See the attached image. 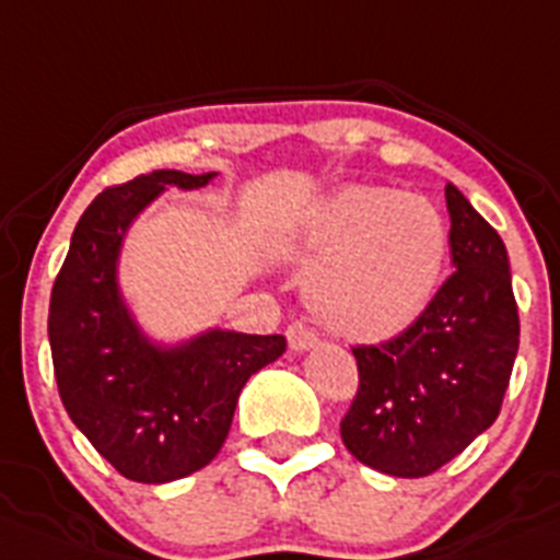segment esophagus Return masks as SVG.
I'll list each match as a JSON object with an SVG mask.
<instances>
[{"label": "esophagus", "instance_id": "obj_1", "mask_svg": "<svg viewBox=\"0 0 560 560\" xmlns=\"http://www.w3.org/2000/svg\"><path fill=\"white\" fill-rule=\"evenodd\" d=\"M285 338H289L291 351H307L318 343L316 332L311 327H305L302 322H294L289 329H285Z\"/></svg>", "mask_w": 560, "mask_h": 560}]
</instances>
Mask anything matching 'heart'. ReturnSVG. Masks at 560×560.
<instances>
[{
    "instance_id": "1",
    "label": "heart",
    "mask_w": 560,
    "mask_h": 560,
    "mask_svg": "<svg viewBox=\"0 0 560 560\" xmlns=\"http://www.w3.org/2000/svg\"><path fill=\"white\" fill-rule=\"evenodd\" d=\"M451 233L431 200L390 186L351 184L327 197L294 244L313 316L340 338H398L434 302Z\"/></svg>"
}]
</instances>
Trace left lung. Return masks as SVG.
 <instances>
[{
	"label": "left lung",
	"mask_w": 560,
	"mask_h": 560,
	"mask_svg": "<svg viewBox=\"0 0 560 560\" xmlns=\"http://www.w3.org/2000/svg\"><path fill=\"white\" fill-rule=\"evenodd\" d=\"M445 203L456 271L415 327L351 349L360 387L340 436L354 459L398 478L431 476L494 423L520 349L503 238L454 184Z\"/></svg>",
	"instance_id": "obj_1"
}]
</instances>
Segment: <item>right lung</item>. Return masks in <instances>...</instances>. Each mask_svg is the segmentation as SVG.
Returning a JSON list of instances; mask_svg holds the SVG:
<instances>
[{
    "label": "right lung",
    "instance_id": "obj_1",
    "mask_svg": "<svg viewBox=\"0 0 560 560\" xmlns=\"http://www.w3.org/2000/svg\"><path fill=\"white\" fill-rule=\"evenodd\" d=\"M214 175L153 170L101 191L77 222L51 289L49 343L62 407L129 481L167 483L209 465L242 387L285 351L283 335L231 329L151 343L120 296L117 258L135 217L167 186L200 189Z\"/></svg>",
    "mask_w": 560,
    "mask_h": 560
}]
</instances>
